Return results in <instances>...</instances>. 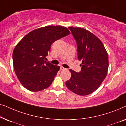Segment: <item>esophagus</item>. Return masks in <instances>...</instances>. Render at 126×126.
Here are the masks:
<instances>
[{"label": "esophagus", "instance_id": "1", "mask_svg": "<svg viewBox=\"0 0 126 126\" xmlns=\"http://www.w3.org/2000/svg\"><path fill=\"white\" fill-rule=\"evenodd\" d=\"M60 69H61V70H66V69L63 68V66H61V68H60Z\"/></svg>", "mask_w": 126, "mask_h": 126}]
</instances>
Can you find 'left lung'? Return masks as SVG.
I'll list each match as a JSON object with an SVG mask.
<instances>
[{"label":"left lung","mask_w":126,"mask_h":126,"mask_svg":"<svg viewBox=\"0 0 126 126\" xmlns=\"http://www.w3.org/2000/svg\"><path fill=\"white\" fill-rule=\"evenodd\" d=\"M69 29L77 42L78 60L82 63L80 72L69 70L71 77L65 84L78 95H88L94 92L107 76L108 53L101 41L89 31L81 27Z\"/></svg>","instance_id":"8db88e82"}]
</instances>
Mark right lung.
I'll list each match as a JSON object with an SVG mask.
<instances>
[{"mask_svg": "<svg viewBox=\"0 0 126 126\" xmlns=\"http://www.w3.org/2000/svg\"><path fill=\"white\" fill-rule=\"evenodd\" d=\"M69 34L65 27L47 26L32 31L18 42L13 51V65L25 88L38 92L51 85L60 66L47 63L45 58L52 43Z\"/></svg>", "mask_w": 126, "mask_h": 126, "instance_id": "1", "label": "right lung"}]
</instances>
